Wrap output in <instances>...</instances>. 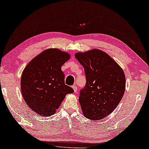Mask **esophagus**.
I'll use <instances>...</instances> for the list:
<instances>
[{
  "instance_id": "1",
  "label": "esophagus",
  "mask_w": 149,
  "mask_h": 149,
  "mask_svg": "<svg viewBox=\"0 0 149 149\" xmlns=\"http://www.w3.org/2000/svg\"><path fill=\"white\" fill-rule=\"evenodd\" d=\"M72 88H73V90H74V93H77V86H73Z\"/></svg>"
}]
</instances>
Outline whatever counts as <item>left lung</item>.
<instances>
[{
    "instance_id": "8db88e82",
    "label": "left lung",
    "mask_w": 149,
    "mask_h": 149,
    "mask_svg": "<svg viewBox=\"0 0 149 149\" xmlns=\"http://www.w3.org/2000/svg\"><path fill=\"white\" fill-rule=\"evenodd\" d=\"M74 55L86 74V86L80 91L79 99L82 113L91 120L103 119L122 99L125 90V73L110 56L97 49Z\"/></svg>"
}]
</instances>
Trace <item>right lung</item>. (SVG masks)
<instances>
[{"instance_id":"right-lung-1","label":"right lung","mask_w":149,"mask_h":149,"mask_svg":"<svg viewBox=\"0 0 149 149\" xmlns=\"http://www.w3.org/2000/svg\"><path fill=\"white\" fill-rule=\"evenodd\" d=\"M70 58L56 48L47 49L30 61L21 77V92L30 108L41 116L55 113L65 96L72 93L65 84L61 67Z\"/></svg>"}]
</instances>
